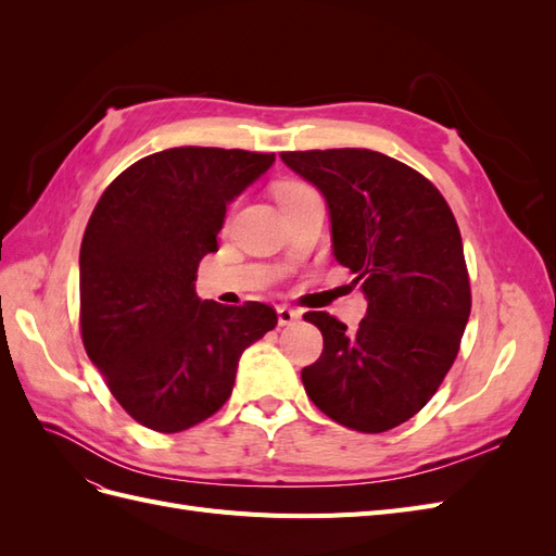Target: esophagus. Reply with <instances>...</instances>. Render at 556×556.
<instances>
[{
  "label": "esophagus",
  "mask_w": 556,
  "mask_h": 556,
  "mask_svg": "<svg viewBox=\"0 0 556 556\" xmlns=\"http://www.w3.org/2000/svg\"><path fill=\"white\" fill-rule=\"evenodd\" d=\"M299 317H301V313H299V311L288 308V306H278V325H280V327H290V325H294Z\"/></svg>",
  "instance_id": "obj_1"
}]
</instances>
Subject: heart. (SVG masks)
Wrapping results in <instances>:
<instances>
[{
	"mask_svg": "<svg viewBox=\"0 0 556 556\" xmlns=\"http://www.w3.org/2000/svg\"><path fill=\"white\" fill-rule=\"evenodd\" d=\"M311 192H313V190L308 188V185H304V182H294V180L280 182L278 188H276V197H278V201H280V206L290 204V201L301 199V197H306V194H311Z\"/></svg>",
	"mask_w": 556,
	"mask_h": 556,
	"instance_id": "1",
	"label": "heart"
}]
</instances>
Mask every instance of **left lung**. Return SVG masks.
Segmentation results:
<instances>
[{"label":"left lung","mask_w":556,"mask_h":556,"mask_svg":"<svg viewBox=\"0 0 556 556\" xmlns=\"http://www.w3.org/2000/svg\"><path fill=\"white\" fill-rule=\"evenodd\" d=\"M280 160L325 197L333 257L368 304L357 331L329 313L304 315L325 339L301 371L306 394L343 427L394 429L427 406L459 352L470 288L457 220L422 174L376 150Z\"/></svg>","instance_id":"1"}]
</instances>
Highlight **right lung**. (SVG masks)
I'll list each match as a JSON object with an SVG mask.
<instances>
[{
    "mask_svg": "<svg viewBox=\"0 0 556 556\" xmlns=\"http://www.w3.org/2000/svg\"><path fill=\"white\" fill-rule=\"evenodd\" d=\"M276 155L169 148L134 162L90 215L80 243V333L117 403L160 433L223 408L243 350L278 325L257 301L223 306L194 292L227 206Z\"/></svg>",
    "mask_w": 556,
    "mask_h": 556,
    "instance_id": "1",
    "label": "right lung"
}]
</instances>
